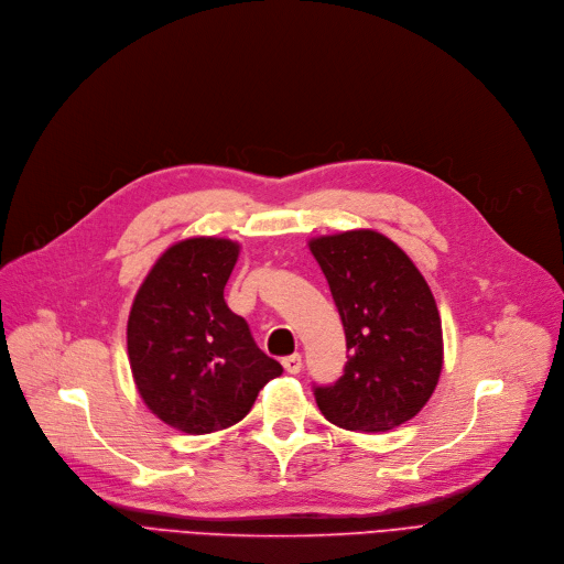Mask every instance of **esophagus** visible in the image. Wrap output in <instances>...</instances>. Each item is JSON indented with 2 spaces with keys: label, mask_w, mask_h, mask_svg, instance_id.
<instances>
[{
  "label": "esophagus",
  "mask_w": 564,
  "mask_h": 564,
  "mask_svg": "<svg viewBox=\"0 0 564 564\" xmlns=\"http://www.w3.org/2000/svg\"><path fill=\"white\" fill-rule=\"evenodd\" d=\"M283 368L288 375H297L302 370V354H292V357H285Z\"/></svg>",
  "instance_id": "esophagus-1"
}]
</instances>
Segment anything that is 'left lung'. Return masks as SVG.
Instances as JSON below:
<instances>
[{"label":"left lung","mask_w":564,"mask_h":564,"mask_svg":"<svg viewBox=\"0 0 564 564\" xmlns=\"http://www.w3.org/2000/svg\"><path fill=\"white\" fill-rule=\"evenodd\" d=\"M329 281L349 357L345 375L315 389L322 416L349 432H389L427 404L443 370L434 294L413 260L372 228L311 237Z\"/></svg>","instance_id":"8db88e82"}]
</instances>
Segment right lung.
Segmentation results:
<instances>
[{"mask_svg":"<svg viewBox=\"0 0 564 564\" xmlns=\"http://www.w3.org/2000/svg\"><path fill=\"white\" fill-rule=\"evenodd\" d=\"M240 249L226 237H187L155 260L134 294V387L148 411L177 432L210 434L240 423L264 383L283 372L224 302Z\"/></svg>","mask_w":564,"mask_h":564,"instance_id":"obj_1","label":"right lung"}]
</instances>
